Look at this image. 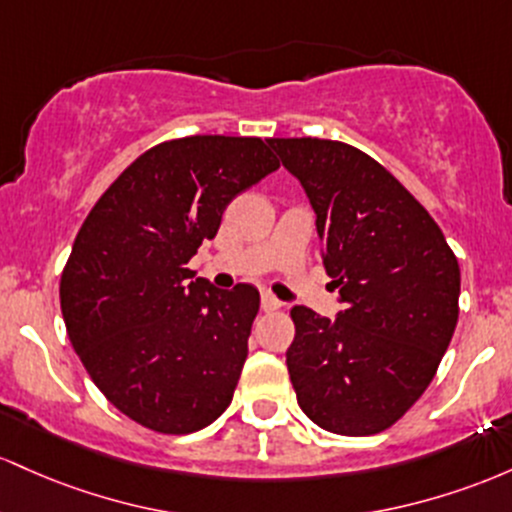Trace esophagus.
Here are the masks:
<instances>
[{
	"instance_id": "34e87169",
	"label": "esophagus",
	"mask_w": 512,
	"mask_h": 512,
	"mask_svg": "<svg viewBox=\"0 0 512 512\" xmlns=\"http://www.w3.org/2000/svg\"><path fill=\"white\" fill-rule=\"evenodd\" d=\"M280 307H283V302L275 300L271 292H263V295H261V309H263V312H275V309H280Z\"/></svg>"
}]
</instances>
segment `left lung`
I'll use <instances>...</instances> for the list:
<instances>
[{
  "label": "left lung",
  "instance_id": "1",
  "mask_svg": "<svg viewBox=\"0 0 512 512\" xmlns=\"http://www.w3.org/2000/svg\"><path fill=\"white\" fill-rule=\"evenodd\" d=\"M317 212L343 312H290L285 363L309 421L338 435L392 428L421 399L455 333L459 263L428 210L363 149L271 137Z\"/></svg>",
  "mask_w": 512,
  "mask_h": 512
}]
</instances>
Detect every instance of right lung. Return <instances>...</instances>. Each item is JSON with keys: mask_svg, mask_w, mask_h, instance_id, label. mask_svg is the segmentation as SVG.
Wrapping results in <instances>:
<instances>
[{"mask_svg": "<svg viewBox=\"0 0 512 512\" xmlns=\"http://www.w3.org/2000/svg\"><path fill=\"white\" fill-rule=\"evenodd\" d=\"M280 166L261 137L191 135L149 147L86 215L60 307L79 360L120 413L162 435L210 426L249 355L258 290L188 268L239 193Z\"/></svg>", "mask_w": 512, "mask_h": 512, "instance_id": "add662e5", "label": "right lung"}]
</instances>
